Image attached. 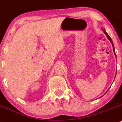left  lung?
<instances>
[{
    "mask_svg": "<svg viewBox=\"0 0 122 122\" xmlns=\"http://www.w3.org/2000/svg\"><path fill=\"white\" fill-rule=\"evenodd\" d=\"M103 32H104V34H106V36H107V38L108 39V40H109V41H110V42L111 43V44H112V47H113V50H114V54H115V56H117L116 55V54H115V48H114V44H113V42H112V39H111V38H110V36L108 35V34H107V33L106 32V31H105V30H103Z\"/></svg>",
    "mask_w": 122,
    "mask_h": 122,
    "instance_id": "left-lung-1",
    "label": "left lung"
}]
</instances>
